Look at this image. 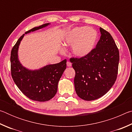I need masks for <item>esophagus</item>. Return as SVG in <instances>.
<instances>
[{"mask_svg":"<svg viewBox=\"0 0 132 132\" xmlns=\"http://www.w3.org/2000/svg\"><path fill=\"white\" fill-rule=\"evenodd\" d=\"M67 66H68V67H70V66H71V63L70 62H69V61H68L67 62Z\"/></svg>","mask_w":132,"mask_h":132,"instance_id":"1","label":"esophagus"}]
</instances>
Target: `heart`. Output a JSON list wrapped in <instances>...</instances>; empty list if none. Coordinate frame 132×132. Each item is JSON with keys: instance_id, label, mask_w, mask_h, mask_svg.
<instances>
[{"instance_id": "heart-1", "label": "heart", "mask_w": 132, "mask_h": 132, "mask_svg": "<svg viewBox=\"0 0 132 132\" xmlns=\"http://www.w3.org/2000/svg\"><path fill=\"white\" fill-rule=\"evenodd\" d=\"M98 38L97 31L87 27H77L66 34L63 40L66 46H72L73 55L78 57L88 55L94 48Z\"/></svg>"}]
</instances>
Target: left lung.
<instances>
[{
	"instance_id": "left-lung-1",
	"label": "left lung",
	"mask_w": 132,
	"mask_h": 132,
	"mask_svg": "<svg viewBox=\"0 0 132 132\" xmlns=\"http://www.w3.org/2000/svg\"><path fill=\"white\" fill-rule=\"evenodd\" d=\"M101 37L88 55L70 58L75 70L74 79L77 95L86 101L101 97L110 90L117 80L119 53L112 37L100 28Z\"/></svg>"
}]
</instances>
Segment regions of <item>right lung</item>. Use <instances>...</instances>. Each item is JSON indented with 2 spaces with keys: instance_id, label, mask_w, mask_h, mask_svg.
Masks as SVG:
<instances>
[{
  "instance_id": "obj_1",
  "label": "right lung",
  "mask_w": 132,
  "mask_h": 132,
  "mask_svg": "<svg viewBox=\"0 0 132 132\" xmlns=\"http://www.w3.org/2000/svg\"><path fill=\"white\" fill-rule=\"evenodd\" d=\"M46 23L25 32L27 34L48 26ZM18 39L11 51V73L13 80L22 93L34 101H47L57 93V84L66 68V59L59 63L48 64L38 70H31L22 65L18 57L20 44L24 36Z\"/></svg>"
}]
</instances>
